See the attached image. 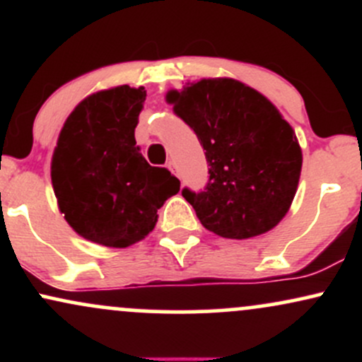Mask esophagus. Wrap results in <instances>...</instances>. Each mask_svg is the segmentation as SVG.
<instances>
[{
  "label": "esophagus",
  "mask_w": 362,
  "mask_h": 362,
  "mask_svg": "<svg viewBox=\"0 0 362 362\" xmlns=\"http://www.w3.org/2000/svg\"><path fill=\"white\" fill-rule=\"evenodd\" d=\"M168 168H170V172H172V173H175L177 177H180V173H178V168H177L175 161H170V163H168Z\"/></svg>",
  "instance_id": "34e87169"
}]
</instances>
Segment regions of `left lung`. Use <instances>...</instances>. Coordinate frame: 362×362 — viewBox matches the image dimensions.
<instances>
[{"label":"left lung","instance_id":"8db88e82","mask_svg":"<svg viewBox=\"0 0 362 362\" xmlns=\"http://www.w3.org/2000/svg\"><path fill=\"white\" fill-rule=\"evenodd\" d=\"M167 102L206 149V189L182 190L202 226L231 240L277 226L296 195L303 153L276 105L233 78L187 83Z\"/></svg>","mask_w":362,"mask_h":362}]
</instances>
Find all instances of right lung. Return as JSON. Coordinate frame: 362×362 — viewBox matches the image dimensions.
<instances>
[{"mask_svg": "<svg viewBox=\"0 0 362 362\" xmlns=\"http://www.w3.org/2000/svg\"><path fill=\"white\" fill-rule=\"evenodd\" d=\"M146 90L127 85L91 93L62 126L51 161L52 189L69 226L88 242L126 248L151 233L158 209L180 190L151 167L134 129Z\"/></svg>", "mask_w": 362, "mask_h": 362, "instance_id": "obj_1", "label": "right lung"}]
</instances>
